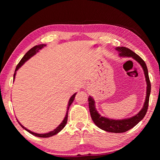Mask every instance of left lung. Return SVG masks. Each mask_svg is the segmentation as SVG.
<instances>
[{
  "instance_id": "obj_1",
  "label": "left lung",
  "mask_w": 160,
  "mask_h": 160,
  "mask_svg": "<svg viewBox=\"0 0 160 160\" xmlns=\"http://www.w3.org/2000/svg\"><path fill=\"white\" fill-rule=\"evenodd\" d=\"M116 49L118 51L119 55L121 56H127V57L133 58L135 60H136L141 65L143 70H144L146 82H147V95H146L144 107H143L142 110L137 115L128 119H123V120H112V119H109L101 116L95 109L93 98L90 96L89 97L88 102L90 115L94 123L96 124V126H98L99 128L107 132L118 133V132H126L127 131H129L130 129H131L135 126H136L145 117L148 109L149 99H150V94L151 91V83L150 81V78H149L147 66H146L145 61L138 54L126 47H116Z\"/></svg>"
}]
</instances>
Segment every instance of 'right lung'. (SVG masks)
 Returning a JSON list of instances; mask_svg holds the SVG:
<instances>
[{
    "label": "right lung",
    "instance_id": "obj_1",
    "mask_svg": "<svg viewBox=\"0 0 160 160\" xmlns=\"http://www.w3.org/2000/svg\"><path fill=\"white\" fill-rule=\"evenodd\" d=\"M45 44H39V45H37V46H34V47H32L31 49H29L28 52H27L26 53H25V55L23 56V58L21 59V61L19 62V63L18 64V66H17V67H16V69H15V72L17 71V70H18V68L20 67H21V66H22V64L25 63V61H27L28 60V59L29 58H31L32 56H34L35 53H36L38 51H39V49H41L42 48H43L44 47H45ZM15 74H16V72H15L14 73V79H15ZM75 95H76V93H75L73 95H72L71 97H70V100H69V102H68V109H67V113H66V117H65V118L63 119V121H62V123L60 124V125H59L57 128H56L55 130H53V131H51V132H48V133H44V134H39V133H35V132H32V131H29V130H28V129H27L26 128H25V127H24L22 125H21V124L20 123V125L22 127V128L25 129V130H26L27 131H28L29 133H31V134H32L33 135H35V136H37V137H40V138H48V137H51V136H53V135H56V134H57L58 132H60L62 129H63L64 127H65V126L66 125V123H67V121H68V109H69V107H70V105H71V104L72 103V102H73V100H74V99H75Z\"/></svg>",
    "mask_w": 160,
    "mask_h": 160
}]
</instances>
